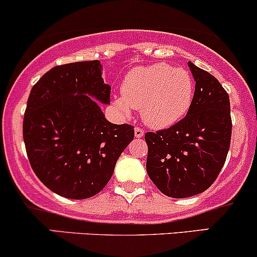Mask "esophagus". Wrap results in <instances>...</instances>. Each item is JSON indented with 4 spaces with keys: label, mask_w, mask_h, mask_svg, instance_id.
<instances>
[{
    "label": "esophagus",
    "mask_w": 257,
    "mask_h": 257,
    "mask_svg": "<svg viewBox=\"0 0 257 257\" xmlns=\"http://www.w3.org/2000/svg\"><path fill=\"white\" fill-rule=\"evenodd\" d=\"M134 134H135V138H143L144 137V131L142 128H135L134 129Z\"/></svg>",
    "instance_id": "esophagus-1"
}]
</instances>
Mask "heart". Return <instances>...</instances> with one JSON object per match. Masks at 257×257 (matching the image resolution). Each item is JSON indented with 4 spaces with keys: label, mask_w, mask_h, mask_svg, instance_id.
Instances as JSON below:
<instances>
[{
    "label": "heart",
    "mask_w": 257,
    "mask_h": 257,
    "mask_svg": "<svg viewBox=\"0 0 257 257\" xmlns=\"http://www.w3.org/2000/svg\"><path fill=\"white\" fill-rule=\"evenodd\" d=\"M193 96L194 81L188 70L155 63L132 69L123 80L122 96L113 103L124 115L132 108L142 109L146 125L165 129L184 117Z\"/></svg>",
    "instance_id": "heart-1"
}]
</instances>
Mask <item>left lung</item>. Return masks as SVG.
<instances>
[{"label": "left lung", "mask_w": 257, "mask_h": 257, "mask_svg": "<svg viewBox=\"0 0 257 257\" xmlns=\"http://www.w3.org/2000/svg\"><path fill=\"white\" fill-rule=\"evenodd\" d=\"M195 92L187 115L156 133H146V171L165 195L183 199L212 185L227 159L232 137L229 96L219 81L188 62Z\"/></svg>", "instance_id": "1"}]
</instances>
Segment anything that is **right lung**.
Returning <instances> with one entry per match:
<instances>
[{
  "instance_id": "obj_1",
  "label": "right lung",
  "mask_w": 257,
  "mask_h": 257,
  "mask_svg": "<svg viewBox=\"0 0 257 257\" xmlns=\"http://www.w3.org/2000/svg\"><path fill=\"white\" fill-rule=\"evenodd\" d=\"M109 92L100 61L57 66L33 86L24 144L33 171L53 193L74 200L96 195L134 139L133 126L105 118L100 102L108 105Z\"/></svg>"
}]
</instances>
